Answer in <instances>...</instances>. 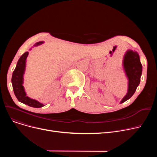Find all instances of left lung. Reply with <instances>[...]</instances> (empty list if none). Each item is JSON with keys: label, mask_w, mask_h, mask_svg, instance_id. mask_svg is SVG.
I'll use <instances>...</instances> for the list:
<instances>
[{"label": "left lung", "mask_w": 157, "mask_h": 157, "mask_svg": "<svg viewBox=\"0 0 157 157\" xmlns=\"http://www.w3.org/2000/svg\"><path fill=\"white\" fill-rule=\"evenodd\" d=\"M123 69L128 80L127 94L122 98L120 104L125 102L134 95L141 81L143 66L136 51L128 49L123 59Z\"/></svg>", "instance_id": "1"}]
</instances>
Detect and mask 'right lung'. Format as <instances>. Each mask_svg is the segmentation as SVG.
Here are the masks:
<instances>
[{"instance_id": "1", "label": "right lung", "mask_w": 157, "mask_h": 157, "mask_svg": "<svg viewBox=\"0 0 157 157\" xmlns=\"http://www.w3.org/2000/svg\"><path fill=\"white\" fill-rule=\"evenodd\" d=\"M44 42V41H39V42L36 43L34 46H38L41 44H43ZM33 48V47H32ZM30 48L29 50H31ZM29 55V52H27L24 53L19 59L17 64H16V68L13 72L12 75V85L14 93L17 99L21 103L28 105L33 108H42L44 106L43 104L39 102L38 101L33 99L29 97L27 95V94L23 86V81H24V74L25 72L26 68V62H27V58Z\"/></svg>"}]
</instances>
